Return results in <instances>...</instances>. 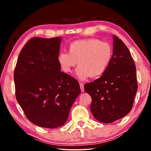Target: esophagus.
<instances>
[{
    "mask_svg": "<svg viewBox=\"0 0 151 151\" xmlns=\"http://www.w3.org/2000/svg\"><path fill=\"white\" fill-rule=\"evenodd\" d=\"M79 85H80V88H81V90L82 92H84V91H85V89H84V85L82 83H79Z\"/></svg>",
    "mask_w": 151,
    "mask_h": 151,
    "instance_id": "34e87169",
    "label": "esophagus"
}]
</instances>
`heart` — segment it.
Segmentation results:
<instances>
[{
    "label": "heart",
    "instance_id": "obj_1",
    "mask_svg": "<svg viewBox=\"0 0 151 151\" xmlns=\"http://www.w3.org/2000/svg\"><path fill=\"white\" fill-rule=\"evenodd\" d=\"M67 52L58 56L61 69L70 73L78 62L76 73L81 80L96 78L105 72L111 61L112 49L108 42L96 39L77 40L71 42Z\"/></svg>",
    "mask_w": 151,
    "mask_h": 151
}]
</instances>
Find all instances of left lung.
<instances>
[{
	"label": "left lung",
	"mask_w": 151,
	"mask_h": 151,
	"mask_svg": "<svg viewBox=\"0 0 151 151\" xmlns=\"http://www.w3.org/2000/svg\"><path fill=\"white\" fill-rule=\"evenodd\" d=\"M84 88L91 96V111L99 121L111 123L131 111L138 88L136 66L129 48L116 36L113 35V54L105 72Z\"/></svg>",
	"instance_id": "1"
}]
</instances>
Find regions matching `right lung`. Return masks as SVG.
<instances>
[{
    "label": "right lung",
    "mask_w": 151,
    "mask_h": 151,
    "mask_svg": "<svg viewBox=\"0 0 151 151\" xmlns=\"http://www.w3.org/2000/svg\"><path fill=\"white\" fill-rule=\"evenodd\" d=\"M60 37L30 39L14 71L16 99L24 114L32 123L48 129L65 123L81 92L77 80L60 71Z\"/></svg>",
    "instance_id": "1"
}]
</instances>
